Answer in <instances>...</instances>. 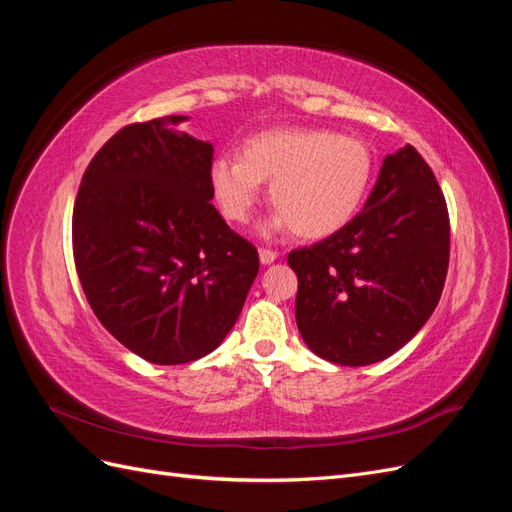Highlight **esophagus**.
I'll list each match as a JSON object with an SVG mask.
<instances>
[{
    "instance_id": "34e87169",
    "label": "esophagus",
    "mask_w": 512,
    "mask_h": 512,
    "mask_svg": "<svg viewBox=\"0 0 512 512\" xmlns=\"http://www.w3.org/2000/svg\"><path fill=\"white\" fill-rule=\"evenodd\" d=\"M258 256H260L262 265H271V262L277 260V252H275V250H269V247H260Z\"/></svg>"
}]
</instances>
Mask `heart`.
I'll return each instance as SVG.
<instances>
[{
  "label": "heart",
  "instance_id": "1",
  "mask_svg": "<svg viewBox=\"0 0 512 512\" xmlns=\"http://www.w3.org/2000/svg\"><path fill=\"white\" fill-rule=\"evenodd\" d=\"M374 177V153L361 138L329 128H277L245 138L239 160L215 158L211 188L230 222L245 224L269 185L277 209L269 230L292 228L303 239H324L359 213Z\"/></svg>",
  "mask_w": 512,
  "mask_h": 512
}]
</instances>
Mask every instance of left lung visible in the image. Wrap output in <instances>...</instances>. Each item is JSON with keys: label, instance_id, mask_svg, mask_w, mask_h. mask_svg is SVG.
Here are the masks:
<instances>
[{"label": "left lung", "instance_id": "obj_1", "mask_svg": "<svg viewBox=\"0 0 512 512\" xmlns=\"http://www.w3.org/2000/svg\"><path fill=\"white\" fill-rule=\"evenodd\" d=\"M451 222L429 164L412 145L386 156L354 220L288 254L299 277L294 316L303 342L337 365L378 363L406 346L436 309Z\"/></svg>", "mask_w": 512, "mask_h": 512}]
</instances>
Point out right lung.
Masks as SVG:
<instances>
[{"label": "right lung", "instance_id": "obj_1", "mask_svg": "<svg viewBox=\"0 0 512 512\" xmlns=\"http://www.w3.org/2000/svg\"><path fill=\"white\" fill-rule=\"evenodd\" d=\"M185 117L130 123L89 162L72 213L85 297L117 342L156 365L200 359L235 327L256 247L211 205L213 145Z\"/></svg>", "mask_w": 512, "mask_h": 512}]
</instances>
